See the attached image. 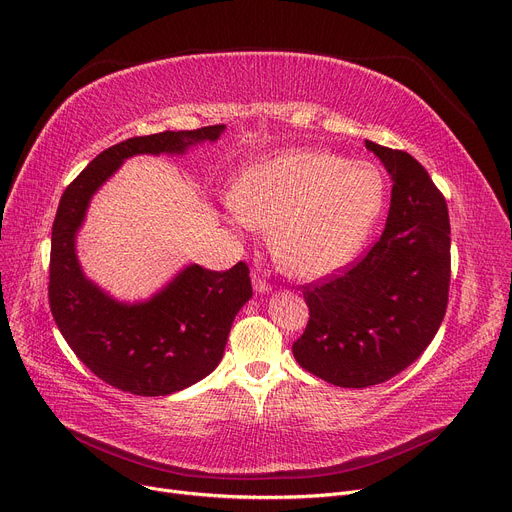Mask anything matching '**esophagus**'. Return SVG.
Here are the masks:
<instances>
[{
  "label": "esophagus",
  "mask_w": 512,
  "mask_h": 512,
  "mask_svg": "<svg viewBox=\"0 0 512 512\" xmlns=\"http://www.w3.org/2000/svg\"><path fill=\"white\" fill-rule=\"evenodd\" d=\"M253 288H255V292H259V294H265V292H269L271 290V286L261 278V276H253Z\"/></svg>",
  "instance_id": "1"
}]
</instances>
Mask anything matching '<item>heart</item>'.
<instances>
[{"instance_id":"1","label":"heart","mask_w":512,"mask_h":512,"mask_svg":"<svg viewBox=\"0 0 512 512\" xmlns=\"http://www.w3.org/2000/svg\"><path fill=\"white\" fill-rule=\"evenodd\" d=\"M385 197L381 170L329 152H286L243 175L234 216L274 230L271 247L290 274L313 278L342 265L362 245Z\"/></svg>"}]
</instances>
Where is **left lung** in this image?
<instances>
[{"label": "left lung", "mask_w": 512, "mask_h": 512, "mask_svg": "<svg viewBox=\"0 0 512 512\" xmlns=\"http://www.w3.org/2000/svg\"><path fill=\"white\" fill-rule=\"evenodd\" d=\"M391 175L385 230L342 274L302 286L309 323L296 362L348 389L379 385L428 348L447 313L451 226L442 193L407 152L366 140Z\"/></svg>", "instance_id": "8db88e82"}]
</instances>
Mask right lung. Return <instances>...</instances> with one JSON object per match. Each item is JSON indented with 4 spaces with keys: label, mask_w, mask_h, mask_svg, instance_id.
I'll list each match as a JSON object with an SVG mask.
<instances>
[{
    "label": "right lung",
    "mask_w": 512,
    "mask_h": 512,
    "mask_svg": "<svg viewBox=\"0 0 512 512\" xmlns=\"http://www.w3.org/2000/svg\"><path fill=\"white\" fill-rule=\"evenodd\" d=\"M224 125L129 138L100 152L61 195L51 232L49 304L74 354L107 385L158 397L201 381L220 364L236 313L253 296L249 267L226 271L187 265L144 302H119L90 282L76 255V234L92 195L138 154H185L216 142Z\"/></svg>",
    "instance_id": "right-lung-1"
}]
</instances>
